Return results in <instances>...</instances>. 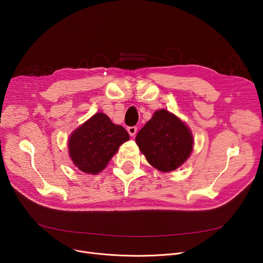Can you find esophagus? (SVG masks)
<instances>
[{"mask_svg": "<svg viewBox=\"0 0 263 263\" xmlns=\"http://www.w3.org/2000/svg\"><path fill=\"white\" fill-rule=\"evenodd\" d=\"M136 131H137V128L136 127H129L128 128V132L131 136H134L136 134Z\"/></svg>", "mask_w": 263, "mask_h": 263, "instance_id": "obj_1", "label": "esophagus"}]
</instances>
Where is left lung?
Instances as JSON below:
<instances>
[{
	"mask_svg": "<svg viewBox=\"0 0 263 263\" xmlns=\"http://www.w3.org/2000/svg\"><path fill=\"white\" fill-rule=\"evenodd\" d=\"M135 142L150 165L168 173L189 159L194 141L191 130L180 118L161 108L139 131Z\"/></svg>",
	"mask_w": 263,
	"mask_h": 263,
	"instance_id": "8db88e82",
	"label": "left lung"
}]
</instances>
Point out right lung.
Returning a JSON list of instances; mask_svg holds the SVG:
<instances>
[{
    "label": "right lung",
    "mask_w": 263,
    "mask_h": 263,
    "mask_svg": "<svg viewBox=\"0 0 263 263\" xmlns=\"http://www.w3.org/2000/svg\"><path fill=\"white\" fill-rule=\"evenodd\" d=\"M129 139L123 127L113 123L105 114L97 113L71 133L69 156L80 171L97 175Z\"/></svg>",
    "instance_id": "add662e5"
}]
</instances>
